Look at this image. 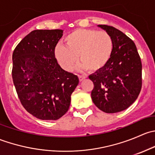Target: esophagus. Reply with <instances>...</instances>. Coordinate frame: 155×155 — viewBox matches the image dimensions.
I'll use <instances>...</instances> for the list:
<instances>
[{
	"label": "esophagus",
	"mask_w": 155,
	"mask_h": 155,
	"mask_svg": "<svg viewBox=\"0 0 155 155\" xmlns=\"http://www.w3.org/2000/svg\"><path fill=\"white\" fill-rule=\"evenodd\" d=\"M78 77H79V79L80 82H82V81H83L84 79H85V77L84 76H81V75H78Z\"/></svg>",
	"instance_id": "1"
}]
</instances>
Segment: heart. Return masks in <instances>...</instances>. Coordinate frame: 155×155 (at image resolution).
Segmentation results:
<instances>
[{"label":"heart","instance_id":"obj_1","mask_svg":"<svg viewBox=\"0 0 155 155\" xmlns=\"http://www.w3.org/2000/svg\"><path fill=\"white\" fill-rule=\"evenodd\" d=\"M66 46L58 44L54 56L65 70H71L79 56V70L97 72L104 68L109 61L113 49L111 36L104 31L76 29L65 37Z\"/></svg>","mask_w":155,"mask_h":155}]
</instances>
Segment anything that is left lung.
Here are the masks:
<instances>
[{
	"instance_id": "1",
	"label": "left lung",
	"mask_w": 155,
	"mask_h": 155,
	"mask_svg": "<svg viewBox=\"0 0 155 155\" xmlns=\"http://www.w3.org/2000/svg\"><path fill=\"white\" fill-rule=\"evenodd\" d=\"M111 36L112 55L104 68L89 76L93 82L91 99L106 113L127 109L137 99L142 87V63L131 39L112 26L99 25Z\"/></svg>"
}]
</instances>
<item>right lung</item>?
I'll return each mask as SVG.
<instances>
[{
	"mask_svg": "<svg viewBox=\"0 0 155 155\" xmlns=\"http://www.w3.org/2000/svg\"><path fill=\"white\" fill-rule=\"evenodd\" d=\"M63 30H35L12 53V76L25 109L41 120H58L68 111L79 78L65 71L54 57Z\"/></svg>",
	"mask_w": 155,
	"mask_h": 155,
	"instance_id": "right-lung-1",
	"label": "right lung"
}]
</instances>
